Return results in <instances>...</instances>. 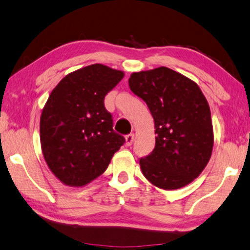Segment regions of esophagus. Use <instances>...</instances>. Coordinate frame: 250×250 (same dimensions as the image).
Masks as SVG:
<instances>
[{"instance_id": "34e87169", "label": "esophagus", "mask_w": 250, "mask_h": 250, "mask_svg": "<svg viewBox=\"0 0 250 250\" xmlns=\"http://www.w3.org/2000/svg\"><path fill=\"white\" fill-rule=\"evenodd\" d=\"M134 134H128L125 136V141H126V146H130L134 142Z\"/></svg>"}]
</instances>
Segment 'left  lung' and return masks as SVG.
<instances>
[{"label":"left lung","instance_id":"left-lung-1","mask_svg":"<svg viewBox=\"0 0 250 250\" xmlns=\"http://www.w3.org/2000/svg\"><path fill=\"white\" fill-rule=\"evenodd\" d=\"M128 84L155 121L154 150L139 159L144 176L164 190L189 185L207 167L214 143L211 111L202 91L167 67L134 72Z\"/></svg>","mask_w":250,"mask_h":250}]
</instances>
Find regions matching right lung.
Returning <instances> with one entry per match:
<instances>
[{"instance_id":"obj_1","label":"right lung","mask_w":250,"mask_h":250,"mask_svg":"<svg viewBox=\"0 0 250 250\" xmlns=\"http://www.w3.org/2000/svg\"><path fill=\"white\" fill-rule=\"evenodd\" d=\"M124 72L104 64L65 76L49 95L41 117V144L51 172L69 187H83L101 176L125 143L114 132L104 98Z\"/></svg>"}]
</instances>
